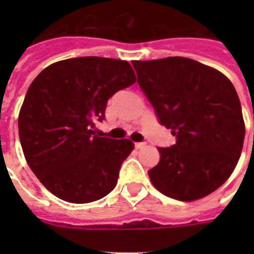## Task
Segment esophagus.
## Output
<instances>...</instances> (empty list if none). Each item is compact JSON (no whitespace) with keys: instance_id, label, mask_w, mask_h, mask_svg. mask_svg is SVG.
I'll use <instances>...</instances> for the list:
<instances>
[{"instance_id":"34e87169","label":"esophagus","mask_w":254,"mask_h":254,"mask_svg":"<svg viewBox=\"0 0 254 254\" xmlns=\"http://www.w3.org/2000/svg\"><path fill=\"white\" fill-rule=\"evenodd\" d=\"M134 146L137 147V149H142V147L146 146V142H135Z\"/></svg>"}]
</instances>
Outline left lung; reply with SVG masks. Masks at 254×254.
I'll return each instance as SVG.
<instances>
[{
	"mask_svg": "<svg viewBox=\"0 0 254 254\" xmlns=\"http://www.w3.org/2000/svg\"><path fill=\"white\" fill-rule=\"evenodd\" d=\"M131 64L159 124L177 138L171 147H158L151 183L177 200L207 196L228 179L243 150L245 125L236 89L217 69L189 58Z\"/></svg>",
	"mask_w": 254,
	"mask_h": 254,
	"instance_id": "obj_1",
	"label": "left lung"
}]
</instances>
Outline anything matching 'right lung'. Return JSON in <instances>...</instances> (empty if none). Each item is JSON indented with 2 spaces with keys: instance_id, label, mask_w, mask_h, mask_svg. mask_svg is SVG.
<instances>
[{
  "instance_id": "add662e5",
  "label": "right lung",
  "mask_w": 254,
  "mask_h": 254,
  "mask_svg": "<svg viewBox=\"0 0 254 254\" xmlns=\"http://www.w3.org/2000/svg\"><path fill=\"white\" fill-rule=\"evenodd\" d=\"M134 83L127 62L99 57L57 62L34 79L18 130L30 169L50 192L83 204L115 189L134 143L100 137L93 127L105 119L108 100Z\"/></svg>"
}]
</instances>
